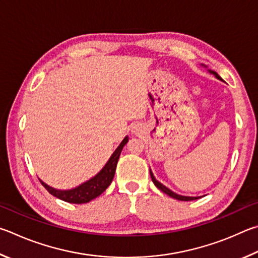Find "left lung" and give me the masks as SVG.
<instances>
[{
    "instance_id": "left-lung-1",
    "label": "left lung",
    "mask_w": 258,
    "mask_h": 258,
    "mask_svg": "<svg viewBox=\"0 0 258 258\" xmlns=\"http://www.w3.org/2000/svg\"><path fill=\"white\" fill-rule=\"evenodd\" d=\"M203 67H205V68H207L206 66H204L203 64ZM210 72L211 75H213L216 79H219V80H222V78H221V77L216 74L215 71H213V70H207ZM150 173H151V178H152V181L154 182V184L155 186L160 189L161 191H163V192H165L166 195H169L170 197H172V198H174V200H178V201H183V202H188V201H195V200H197V198H200V197H190V196H182V195H178V194H175L174 191H172L171 190V189H169L168 187H165L164 184H162L160 181H157V180L155 179V177H154V174H153V172L151 171V169H150Z\"/></svg>"
}]
</instances>
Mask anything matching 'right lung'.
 <instances>
[{
    "mask_svg": "<svg viewBox=\"0 0 258 258\" xmlns=\"http://www.w3.org/2000/svg\"><path fill=\"white\" fill-rule=\"evenodd\" d=\"M128 141L129 137L125 136L120 145L116 147V150L113 152V154L106 162V164L103 166V169L96 175H94L93 178L79 184V186L72 189H67V190H61V189H55L48 186L47 183H45L40 179L39 181L51 195L55 196L58 200L72 203V204H84V203L93 201L94 198L98 197L102 192L105 191V189L111 184L113 177H114L121 151Z\"/></svg>",
    "mask_w": 258,
    "mask_h": 258,
    "instance_id": "add662e5",
    "label": "right lung"
}]
</instances>
